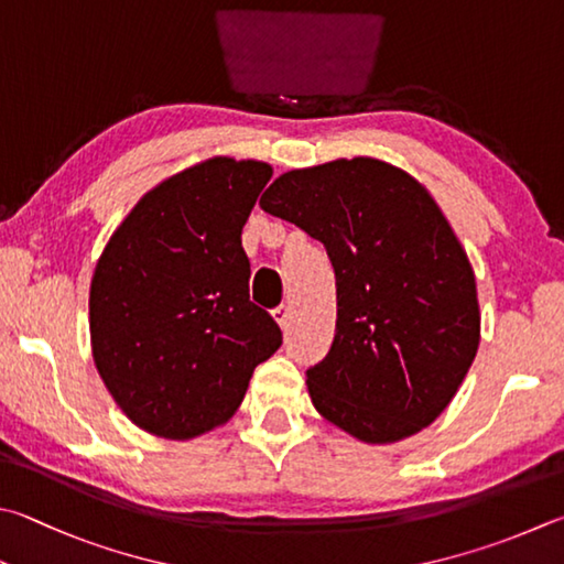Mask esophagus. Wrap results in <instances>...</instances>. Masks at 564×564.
<instances>
[{
  "instance_id": "1",
  "label": "esophagus",
  "mask_w": 564,
  "mask_h": 564,
  "mask_svg": "<svg viewBox=\"0 0 564 564\" xmlns=\"http://www.w3.org/2000/svg\"><path fill=\"white\" fill-rule=\"evenodd\" d=\"M273 317H275V323H279L283 330H289V325H291V317H293V311H291V305H279V308L273 311Z\"/></svg>"
}]
</instances>
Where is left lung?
Here are the masks:
<instances>
[{"label": "left lung", "mask_w": 564, "mask_h": 564, "mask_svg": "<svg viewBox=\"0 0 564 564\" xmlns=\"http://www.w3.org/2000/svg\"><path fill=\"white\" fill-rule=\"evenodd\" d=\"M259 204L321 241L335 271V340L305 372L313 406L365 444L422 432L480 340L474 269L432 194L352 158L285 172Z\"/></svg>", "instance_id": "1"}]
</instances>
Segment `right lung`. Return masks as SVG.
I'll return each instance as SVG.
<instances>
[{"mask_svg": "<svg viewBox=\"0 0 564 564\" xmlns=\"http://www.w3.org/2000/svg\"><path fill=\"white\" fill-rule=\"evenodd\" d=\"M273 170L212 158L150 189L112 234L90 281V345L132 424L194 438L229 422L256 365L279 350L249 301L241 229Z\"/></svg>", "mask_w": 564, "mask_h": 564, "instance_id": "1", "label": "right lung"}]
</instances>
